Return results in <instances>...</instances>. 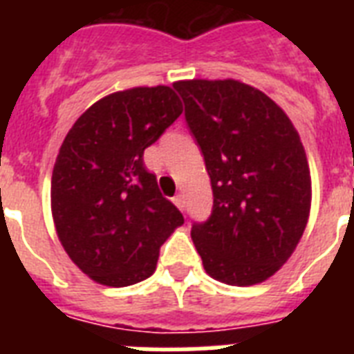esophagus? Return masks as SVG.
I'll return each mask as SVG.
<instances>
[{"label":"esophagus","mask_w":354,"mask_h":354,"mask_svg":"<svg viewBox=\"0 0 354 354\" xmlns=\"http://www.w3.org/2000/svg\"><path fill=\"white\" fill-rule=\"evenodd\" d=\"M172 202H174V205H176L180 211L185 209V198H183V194H176V196L172 198Z\"/></svg>","instance_id":"obj_1"}]
</instances>
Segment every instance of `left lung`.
Masks as SVG:
<instances>
[{
  "mask_svg": "<svg viewBox=\"0 0 354 354\" xmlns=\"http://www.w3.org/2000/svg\"><path fill=\"white\" fill-rule=\"evenodd\" d=\"M185 121L213 189V211L193 224L213 279L263 283L288 261L310 213V171L299 133L268 95L239 80H178Z\"/></svg>",
  "mask_w": 354,
  "mask_h": 354,
  "instance_id": "obj_1",
  "label": "left lung"
}]
</instances>
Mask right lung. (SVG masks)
I'll return each mask as SVG.
<instances>
[{"mask_svg": "<svg viewBox=\"0 0 354 354\" xmlns=\"http://www.w3.org/2000/svg\"><path fill=\"white\" fill-rule=\"evenodd\" d=\"M182 112L169 86L115 91L64 139L53 167V221L69 259L101 285L150 277L161 244L183 224L143 163L145 149Z\"/></svg>", "mask_w": 354, "mask_h": 354, "instance_id": "1", "label": "right lung"}]
</instances>
